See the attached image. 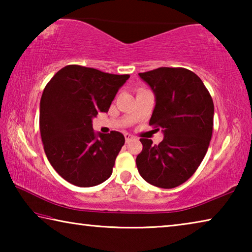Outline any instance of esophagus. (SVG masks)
<instances>
[{"label":"esophagus","mask_w":252,"mask_h":252,"mask_svg":"<svg viewBox=\"0 0 252 252\" xmlns=\"http://www.w3.org/2000/svg\"><path fill=\"white\" fill-rule=\"evenodd\" d=\"M125 138H126V142L127 143V142H130L132 139H133V136H132V135L129 134V133H125Z\"/></svg>","instance_id":"1"}]
</instances>
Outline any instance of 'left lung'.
I'll return each mask as SVG.
<instances>
[{"instance_id": "left-lung-1", "label": "left lung", "mask_w": 252, "mask_h": 252, "mask_svg": "<svg viewBox=\"0 0 252 252\" xmlns=\"http://www.w3.org/2000/svg\"><path fill=\"white\" fill-rule=\"evenodd\" d=\"M156 95L149 125L162 129L159 144L140 139L138 171L152 186L171 189L186 182L201 163L210 143L215 106L199 76L183 67L139 73Z\"/></svg>"}]
</instances>
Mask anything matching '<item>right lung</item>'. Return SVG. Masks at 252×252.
I'll return each instance as SVG.
<instances>
[{
    "label": "right lung",
    "mask_w": 252,
    "mask_h": 252,
    "mask_svg": "<svg viewBox=\"0 0 252 252\" xmlns=\"http://www.w3.org/2000/svg\"><path fill=\"white\" fill-rule=\"evenodd\" d=\"M129 74H110L71 64L46 84L40 102V131L50 163L64 180L93 187L108 180L125 136L95 133L92 119L108 112Z\"/></svg>",
    "instance_id": "add662e5"
}]
</instances>
